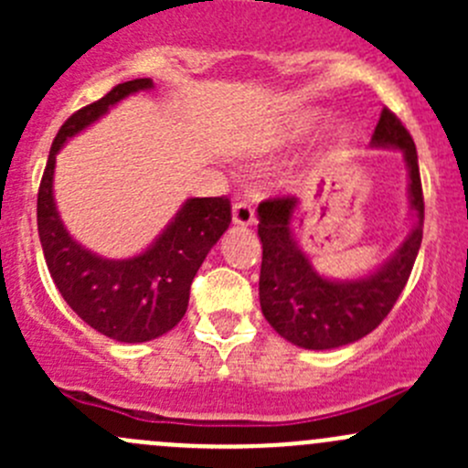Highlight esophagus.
<instances>
[{
  "mask_svg": "<svg viewBox=\"0 0 468 468\" xmlns=\"http://www.w3.org/2000/svg\"><path fill=\"white\" fill-rule=\"evenodd\" d=\"M233 221L239 226H249L256 221V210H253L251 204H247V201H238V204L233 206Z\"/></svg>",
  "mask_w": 468,
  "mask_h": 468,
  "instance_id": "34e87169",
  "label": "esophagus"
}]
</instances>
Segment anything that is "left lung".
Returning a JSON list of instances; mask_svg holds the SVG:
<instances>
[{"instance_id":"obj_1","label":"left lung","mask_w":468,"mask_h":468,"mask_svg":"<svg viewBox=\"0 0 468 468\" xmlns=\"http://www.w3.org/2000/svg\"><path fill=\"white\" fill-rule=\"evenodd\" d=\"M371 144L399 146L410 169V199L417 226L385 267L360 281H325L296 247L290 221L299 201L276 195L258 206L262 242L261 308L281 337L296 346L324 351L357 342L382 324L408 285L423 238V190L417 146L403 122L382 108Z\"/></svg>"}]
</instances>
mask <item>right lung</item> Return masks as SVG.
<instances>
[{
  "mask_svg": "<svg viewBox=\"0 0 468 468\" xmlns=\"http://www.w3.org/2000/svg\"><path fill=\"white\" fill-rule=\"evenodd\" d=\"M146 88L151 79L117 83L99 101L69 115L56 133L37 187V233L60 296L90 328L129 344L160 337L181 322L201 262L233 219L229 197L190 199L154 247L131 261H103L63 229L51 195L56 154L120 99Z\"/></svg>",
  "mask_w": 468,
  "mask_h": 468,
  "instance_id": "add662e5",
  "label": "right lung"
}]
</instances>
